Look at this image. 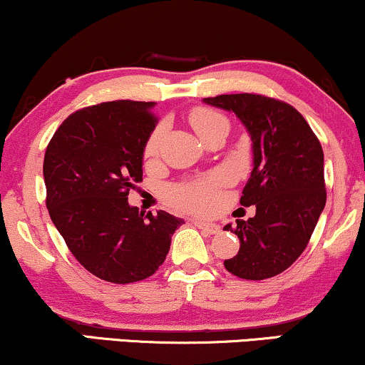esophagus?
<instances>
[{
  "mask_svg": "<svg viewBox=\"0 0 365 365\" xmlns=\"http://www.w3.org/2000/svg\"><path fill=\"white\" fill-rule=\"evenodd\" d=\"M194 225L199 227L200 231L207 232V235H217L219 231H221V227L217 225H214V222H207V221H199V219H195Z\"/></svg>",
  "mask_w": 365,
  "mask_h": 365,
  "instance_id": "esophagus-1",
  "label": "esophagus"
}]
</instances>
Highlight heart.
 <instances>
[{"label":"heart","mask_w":365,"mask_h":365,"mask_svg":"<svg viewBox=\"0 0 365 365\" xmlns=\"http://www.w3.org/2000/svg\"><path fill=\"white\" fill-rule=\"evenodd\" d=\"M190 122L200 138L207 135L210 130L219 125H227V118L212 108H197L192 112ZM163 129L156 127L146 140L144 146V155H156L158 146ZM231 182V173L226 170H214L205 177L188 180V182L178 183V185L170 188V197L180 207L192 210V212L209 214L217 207L219 204V190Z\"/></svg>","instance_id":"heart-1"}]
</instances>
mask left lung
<instances>
[{"mask_svg":"<svg viewBox=\"0 0 365 365\" xmlns=\"http://www.w3.org/2000/svg\"><path fill=\"white\" fill-rule=\"evenodd\" d=\"M205 103L232 110L247 125L255 166L241 205L253 217L225 226L240 238V252L225 260L240 279L263 280L287 270L308 247L327 204L323 149L292 105L258 93L219 95Z\"/></svg>","mask_w":365,"mask_h":365,"instance_id":"obj_1","label":"left lung"}]
</instances>
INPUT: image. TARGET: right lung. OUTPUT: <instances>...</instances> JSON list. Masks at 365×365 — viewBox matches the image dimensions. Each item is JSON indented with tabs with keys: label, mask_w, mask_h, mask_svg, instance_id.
Returning <instances> with one entry per match:
<instances>
[{
	"label": "right lung",
	"mask_w": 365,
	"mask_h": 365,
	"mask_svg": "<svg viewBox=\"0 0 365 365\" xmlns=\"http://www.w3.org/2000/svg\"><path fill=\"white\" fill-rule=\"evenodd\" d=\"M155 102L115 100L73 112L46 149V205L69 252L112 284L148 279L182 219L127 204L143 182V153L158 124Z\"/></svg>",
	"instance_id": "add662e5"
}]
</instances>
